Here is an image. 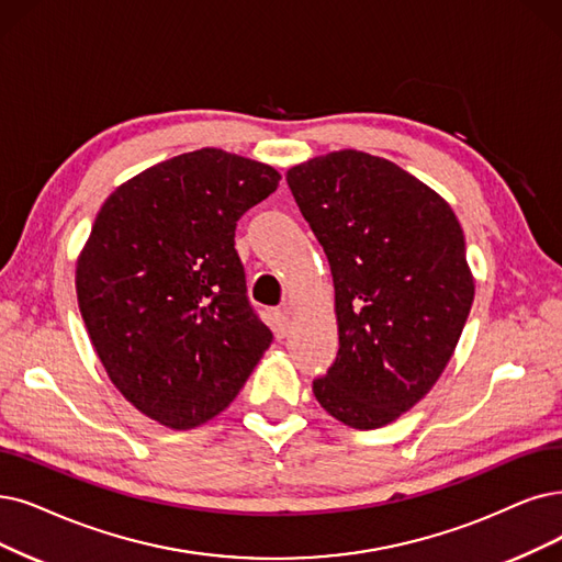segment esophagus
<instances>
[{
    "label": "esophagus",
    "mask_w": 562,
    "mask_h": 562,
    "mask_svg": "<svg viewBox=\"0 0 562 562\" xmlns=\"http://www.w3.org/2000/svg\"><path fill=\"white\" fill-rule=\"evenodd\" d=\"M272 325H274L277 339H283V336H288V331H290V318H288V311H277V313H274V321H272Z\"/></svg>",
    "instance_id": "1"
}]
</instances>
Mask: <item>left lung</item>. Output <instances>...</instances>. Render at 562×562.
Returning a JSON list of instances; mask_svg holds the SVG:
<instances>
[{
	"label": "left lung",
	"mask_w": 562,
	"mask_h": 562,
	"mask_svg": "<svg viewBox=\"0 0 562 562\" xmlns=\"http://www.w3.org/2000/svg\"><path fill=\"white\" fill-rule=\"evenodd\" d=\"M285 179L334 279L339 352L313 394L352 429H380L426 396L459 344L475 297L463 231L380 156L331 151Z\"/></svg>",
	"instance_id": "8db88e82"
}]
</instances>
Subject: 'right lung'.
<instances>
[{"instance_id": "add662e5", "label": "right lung", "mask_w": 562, "mask_h": 562, "mask_svg": "<svg viewBox=\"0 0 562 562\" xmlns=\"http://www.w3.org/2000/svg\"><path fill=\"white\" fill-rule=\"evenodd\" d=\"M279 179L205 147L128 179L94 221L76 269L85 327L124 398L170 429L226 411L272 344L235 228Z\"/></svg>"}]
</instances>
